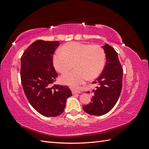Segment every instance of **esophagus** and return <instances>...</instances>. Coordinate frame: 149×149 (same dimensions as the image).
<instances>
[{
    "mask_svg": "<svg viewBox=\"0 0 149 149\" xmlns=\"http://www.w3.org/2000/svg\"><path fill=\"white\" fill-rule=\"evenodd\" d=\"M72 91V93H73V94H79V93H80L81 92L80 91H77V90H75V89H72L71 90Z\"/></svg>",
    "mask_w": 149,
    "mask_h": 149,
    "instance_id": "obj_1",
    "label": "esophagus"
}]
</instances>
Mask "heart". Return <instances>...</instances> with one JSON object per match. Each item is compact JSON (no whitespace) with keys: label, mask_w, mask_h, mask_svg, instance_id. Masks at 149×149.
<instances>
[{"label":"heart","mask_w":149,"mask_h":149,"mask_svg":"<svg viewBox=\"0 0 149 149\" xmlns=\"http://www.w3.org/2000/svg\"><path fill=\"white\" fill-rule=\"evenodd\" d=\"M53 65L61 73H67L74 66L73 71L63 75L61 82L73 88H78L88 78H97L105 65V53L97 45H89L73 42L64 45L61 52H58L53 57Z\"/></svg>","instance_id":"1"}]
</instances>
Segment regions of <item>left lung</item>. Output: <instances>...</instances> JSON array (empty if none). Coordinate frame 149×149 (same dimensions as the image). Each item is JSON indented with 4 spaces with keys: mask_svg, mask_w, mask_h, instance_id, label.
I'll use <instances>...</instances> for the list:
<instances>
[{
    "mask_svg": "<svg viewBox=\"0 0 149 149\" xmlns=\"http://www.w3.org/2000/svg\"><path fill=\"white\" fill-rule=\"evenodd\" d=\"M102 47L106 63L101 75L92 83L97 86L91 91V102L83 107L86 113L93 116H102L109 112L118 101L123 87V69L118 53L107 43Z\"/></svg>",
    "mask_w": 149,
    "mask_h": 149,
    "instance_id": "obj_1",
    "label": "left lung"
}]
</instances>
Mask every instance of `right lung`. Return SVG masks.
I'll return each instance as SVG.
<instances>
[{
  "label": "right lung",
  "mask_w": 149,
  "mask_h": 149,
  "mask_svg": "<svg viewBox=\"0 0 149 149\" xmlns=\"http://www.w3.org/2000/svg\"><path fill=\"white\" fill-rule=\"evenodd\" d=\"M59 45V41L37 40L21 57L20 78L25 96L31 106L46 117L61 114L67 98L72 96L67 86H52L58 77L53 55Z\"/></svg>",
  "instance_id": "1"
}]
</instances>
